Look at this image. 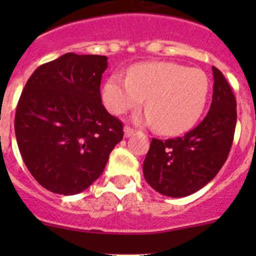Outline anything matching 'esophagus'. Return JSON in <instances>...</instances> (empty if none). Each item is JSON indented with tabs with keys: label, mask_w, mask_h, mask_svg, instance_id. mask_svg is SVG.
I'll return each mask as SVG.
<instances>
[{
	"label": "esophagus",
	"mask_w": 256,
	"mask_h": 256,
	"mask_svg": "<svg viewBox=\"0 0 256 256\" xmlns=\"http://www.w3.org/2000/svg\"><path fill=\"white\" fill-rule=\"evenodd\" d=\"M136 133V130H133V128H130V126H124V137H126V138H128V137H130V136H133Z\"/></svg>",
	"instance_id": "34e87169"
}]
</instances>
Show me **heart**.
Here are the masks:
<instances>
[{
  "instance_id": "heart-1",
  "label": "heart",
  "mask_w": 256,
  "mask_h": 256,
  "mask_svg": "<svg viewBox=\"0 0 256 256\" xmlns=\"http://www.w3.org/2000/svg\"><path fill=\"white\" fill-rule=\"evenodd\" d=\"M209 94V79L198 68L154 61L130 68L126 79L112 76L102 90V100L112 114L120 115L138 108L146 97L148 110L136 120L156 124L164 134L190 130L201 116Z\"/></svg>"
}]
</instances>
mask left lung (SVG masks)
I'll return each instance as SVG.
<instances>
[{
	"instance_id": "8db88e82",
	"label": "left lung",
	"mask_w": 256,
	"mask_h": 256,
	"mask_svg": "<svg viewBox=\"0 0 256 256\" xmlns=\"http://www.w3.org/2000/svg\"><path fill=\"white\" fill-rule=\"evenodd\" d=\"M212 76V105L202 122L182 137L151 141L144 162V177L162 195L184 198L198 191L227 160L237 122L236 98L216 66Z\"/></svg>"
}]
</instances>
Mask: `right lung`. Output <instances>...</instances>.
I'll list each match as a JSON object with an SVG mask.
<instances>
[{
	"mask_svg": "<svg viewBox=\"0 0 256 256\" xmlns=\"http://www.w3.org/2000/svg\"><path fill=\"white\" fill-rule=\"evenodd\" d=\"M106 68V56L69 52L38 66L22 90L15 112L18 146L28 170L48 191H84L123 140V123L101 101Z\"/></svg>",
	"mask_w": 256,
	"mask_h": 256,
	"instance_id": "obj_1",
	"label": "right lung"
}]
</instances>
